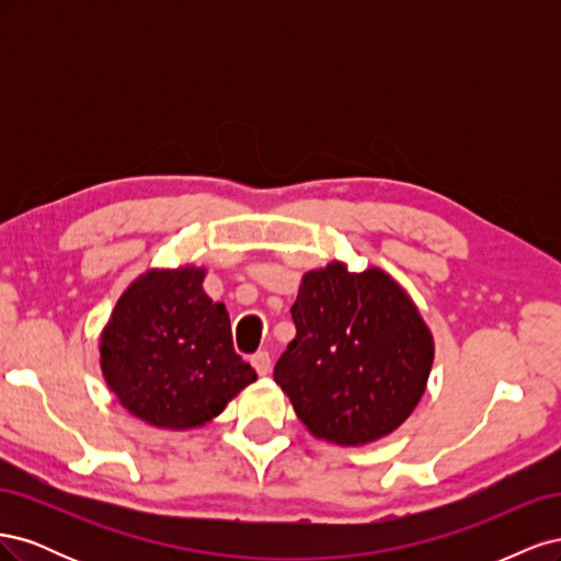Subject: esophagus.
Listing matches in <instances>:
<instances>
[{
  "mask_svg": "<svg viewBox=\"0 0 561 561\" xmlns=\"http://www.w3.org/2000/svg\"><path fill=\"white\" fill-rule=\"evenodd\" d=\"M252 367L257 369V375L260 377H266L268 371H271V355H268V351H257L252 355Z\"/></svg>",
  "mask_w": 561,
  "mask_h": 561,
  "instance_id": "1",
  "label": "esophagus"
}]
</instances>
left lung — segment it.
<instances>
[{
  "label": "left lung",
  "instance_id": "obj_1",
  "mask_svg": "<svg viewBox=\"0 0 561 561\" xmlns=\"http://www.w3.org/2000/svg\"><path fill=\"white\" fill-rule=\"evenodd\" d=\"M297 334L274 379L316 437L367 445L414 412L433 367V336L381 268L309 271L293 304Z\"/></svg>",
  "mask_w": 561,
  "mask_h": 561
}]
</instances>
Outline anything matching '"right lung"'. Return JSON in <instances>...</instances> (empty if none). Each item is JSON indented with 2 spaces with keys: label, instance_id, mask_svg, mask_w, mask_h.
<instances>
[{
  "label": "right lung",
  "instance_id": "obj_1",
  "mask_svg": "<svg viewBox=\"0 0 561 561\" xmlns=\"http://www.w3.org/2000/svg\"><path fill=\"white\" fill-rule=\"evenodd\" d=\"M206 271H147L116 301L100 336L107 386L130 414L159 428H196L225 410L257 371L233 351L222 301Z\"/></svg>",
  "mask_w": 561,
  "mask_h": 561
}]
</instances>
